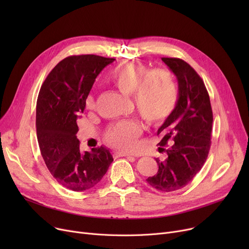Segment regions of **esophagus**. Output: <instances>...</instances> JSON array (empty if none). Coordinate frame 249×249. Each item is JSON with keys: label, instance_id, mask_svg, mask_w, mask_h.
<instances>
[{"label": "esophagus", "instance_id": "1", "mask_svg": "<svg viewBox=\"0 0 249 249\" xmlns=\"http://www.w3.org/2000/svg\"><path fill=\"white\" fill-rule=\"evenodd\" d=\"M116 155H117V156H126V158H134L133 155L125 153V152H116Z\"/></svg>", "mask_w": 249, "mask_h": 249}]
</instances>
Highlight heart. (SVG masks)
<instances>
[{"label": "heart", "mask_w": 249, "mask_h": 249, "mask_svg": "<svg viewBox=\"0 0 249 249\" xmlns=\"http://www.w3.org/2000/svg\"><path fill=\"white\" fill-rule=\"evenodd\" d=\"M110 81L121 93L132 95L139 116L148 125L163 123L177 106V81L174 73L166 69L149 71L142 63L125 61L113 70ZM86 106L88 109L96 107L94 96H88ZM141 132V126L136 121L126 120L112 126L105 140L117 149L132 150Z\"/></svg>", "instance_id": "b5f03b06"}]
</instances>
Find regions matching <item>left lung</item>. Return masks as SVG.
Wrapping results in <instances>:
<instances>
[{
    "mask_svg": "<svg viewBox=\"0 0 249 249\" xmlns=\"http://www.w3.org/2000/svg\"><path fill=\"white\" fill-rule=\"evenodd\" d=\"M177 76V106L162 126L159 145L166 146V159H155L159 172L149 177L148 185L162 193L186 187L203 167L211 147L213 112L208 90L201 76L185 60L162 57ZM170 144L167 145V143Z\"/></svg>",
    "mask_w": 249,
    "mask_h": 249,
    "instance_id": "1",
    "label": "left lung"
}]
</instances>
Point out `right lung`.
<instances>
[{
    "label": "right lung",
    "mask_w": 249,
    "mask_h": 249,
    "mask_svg": "<svg viewBox=\"0 0 249 249\" xmlns=\"http://www.w3.org/2000/svg\"><path fill=\"white\" fill-rule=\"evenodd\" d=\"M114 58L95 54L71 55L58 62L39 91L36 132L47 168L58 184L74 192L94 188L113 161L109 149L101 146L82 153L76 120L96 77Z\"/></svg>",
    "instance_id": "1"
}]
</instances>
